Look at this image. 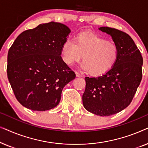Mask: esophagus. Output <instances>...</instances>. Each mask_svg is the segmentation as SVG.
<instances>
[{"label":"esophagus","instance_id":"obj_1","mask_svg":"<svg viewBox=\"0 0 148 148\" xmlns=\"http://www.w3.org/2000/svg\"><path fill=\"white\" fill-rule=\"evenodd\" d=\"M75 74H76V76L77 77H82V75H81L80 73H79L77 72V71L75 72Z\"/></svg>","mask_w":148,"mask_h":148}]
</instances>
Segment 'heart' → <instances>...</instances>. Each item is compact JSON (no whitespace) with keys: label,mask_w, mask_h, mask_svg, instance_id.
<instances>
[{"label":"heart","mask_w":148,"mask_h":148,"mask_svg":"<svg viewBox=\"0 0 148 148\" xmlns=\"http://www.w3.org/2000/svg\"><path fill=\"white\" fill-rule=\"evenodd\" d=\"M82 69L93 75L106 73L116 63L119 48L114 42L91 32L77 34L74 42L66 40L61 47L62 61L71 66L82 58Z\"/></svg>","instance_id":"b5f03b06"}]
</instances>
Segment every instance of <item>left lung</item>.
Here are the masks:
<instances>
[{"label":"left lung","mask_w":148,"mask_h":148,"mask_svg":"<svg viewBox=\"0 0 148 148\" xmlns=\"http://www.w3.org/2000/svg\"><path fill=\"white\" fill-rule=\"evenodd\" d=\"M99 29L112 37L118 46L119 56L106 73L85 77L86 85L82 100L87 110L105 116L116 114L130 104L142 78L143 58L127 34L108 27Z\"/></svg>","instance_id":"1"}]
</instances>
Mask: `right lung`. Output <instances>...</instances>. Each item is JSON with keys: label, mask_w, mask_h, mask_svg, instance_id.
Instances as JSON below:
<instances>
[{"label": "right lung", "mask_w": 148, "mask_h": 148, "mask_svg": "<svg viewBox=\"0 0 148 148\" xmlns=\"http://www.w3.org/2000/svg\"><path fill=\"white\" fill-rule=\"evenodd\" d=\"M70 32L67 26L52 21L22 32L12 44L7 76L16 98L25 108H54L59 104L62 89L75 78L60 56Z\"/></svg>", "instance_id": "right-lung-1"}]
</instances>
